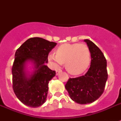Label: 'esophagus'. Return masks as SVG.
I'll list each match as a JSON object with an SVG mask.
<instances>
[{
  "label": "esophagus",
  "mask_w": 121,
  "mask_h": 121,
  "mask_svg": "<svg viewBox=\"0 0 121 121\" xmlns=\"http://www.w3.org/2000/svg\"><path fill=\"white\" fill-rule=\"evenodd\" d=\"M61 72V70H56V75H58Z\"/></svg>",
  "instance_id": "1"
}]
</instances>
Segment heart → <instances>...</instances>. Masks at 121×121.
I'll use <instances>...</instances> for the list:
<instances>
[{
	"instance_id": "1",
	"label": "heart",
	"mask_w": 121,
	"mask_h": 121,
	"mask_svg": "<svg viewBox=\"0 0 121 121\" xmlns=\"http://www.w3.org/2000/svg\"><path fill=\"white\" fill-rule=\"evenodd\" d=\"M56 53L48 57L51 66L57 68L65 63L66 70L73 75L85 72L90 64L91 53L85 44H64L58 48Z\"/></svg>"
}]
</instances>
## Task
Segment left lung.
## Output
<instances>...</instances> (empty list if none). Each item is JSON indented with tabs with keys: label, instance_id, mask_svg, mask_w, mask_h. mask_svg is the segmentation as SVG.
<instances>
[{
	"label": "left lung",
	"instance_id": "8db88e82",
	"mask_svg": "<svg viewBox=\"0 0 121 121\" xmlns=\"http://www.w3.org/2000/svg\"><path fill=\"white\" fill-rule=\"evenodd\" d=\"M91 53L90 66L85 75L70 78L65 85L71 99L80 104L95 101L103 94L108 75L107 61L101 50L89 39H84Z\"/></svg>",
	"mask_w": 121,
	"mask_h": 121
}]
</instances>
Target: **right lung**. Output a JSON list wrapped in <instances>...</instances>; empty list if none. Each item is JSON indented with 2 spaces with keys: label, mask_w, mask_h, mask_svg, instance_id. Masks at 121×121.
I'll use <instances>...</instances> for the list:
<instances>
[{
  "label": "right lung",
  "mask_w": 121,
  "mask_h": 121,
  "mask_svg": "<svg viewBox=\"0 0 121 121\" xmlns=\"http://www.w3.org/2000/svg\"><path fill=\"white\" fill-rule=\"evenodd\" d=\"M57 44L41 38L26 41L16 51L12 68V87L24 105L38 107L46 100L49 82L56 75L46 63L48 56ZM31 64L33 70L27 69Z\"/></svg>",
  "instance_id": "right-lung-1"
}]
</instances>
